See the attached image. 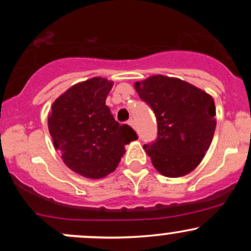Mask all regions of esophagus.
<instances>
[{"instance_id":"obj_1","label":"esophagus","mask_w":251,"mask_h":251,"mask_svg":"<svg viewBox=\"0 0 251 251\" xmlns=\"http://www.w3.org/2000/svg\"><path fill=\"white\" fill-rule=\"evenodd\" d=\"M128 125H130L131 127H133V128H135V121H133L132 119H131V120H128Z\"/></svg>"}]
</instances>
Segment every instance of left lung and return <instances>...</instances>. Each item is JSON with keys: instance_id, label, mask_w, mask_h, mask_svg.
I'll return each instance as SVG.
<instances>
[{"instance_id": "left-lung-1", "label": "left lung", "mask_w": 251, "mask_h": 251, "mask_svg": "<svg viewBox=\"0 0 251 251\" xmlns=\"http://www.w3.org/2000/svg\"><path fill=\"white\" fill-rule=\"evenodd\" d=\"M135 88L156 116L158 138L143 146L154 168L166 177L192 173L214 137V98L187 81L164 75L137 81Z\"/></svg>"}]
</instances>
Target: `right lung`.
<instances>
[{
  "label": "right lung",
  "instance_id": "obj_1",
  "mask_svg": "<svg viewBox=\"0 0 251 251\" xmlns=\"http://www.w3.org/2000/svg\"><path fill=\"white\" fill-rule=\"evenodd\" d=\"M113 81L92 77L73 85L53 102L48 130L65 165L87 178H103L118 168L125 146L137 140L115 121L105 104Z\"/></svg>",
  "mask_w": 251,
  "mask_h": 251
}]
</instances>
